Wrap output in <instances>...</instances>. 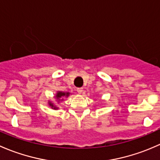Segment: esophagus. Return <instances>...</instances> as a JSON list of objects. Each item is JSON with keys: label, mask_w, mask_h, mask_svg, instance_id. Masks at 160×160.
<instances>
[{"label": "esophagus", "mask_w": 160, "mask_h": 160, "mask_svg": "<svg viewBox=\"0 0 160 160\" xmlns=\"http://www.w3.org/2000/svg\"><path fill=\"white\" fill-rule=\"evenodd\" d=\"M77 92H78V94H82V92H83V88H77Z\"/></svg>", "instance_id": "34e87169"}]
</instances>
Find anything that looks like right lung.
<instances>
[{
  "instance_id": "obj_1",
  "label": "right lung",
  "mask_w": 160,
  "mask_h": 160,
  "mask_svg": "<svg viewBox=\"0 0 160 160\" xmlns=\"http://www.w3.org/2000/svg\"><path fill=\"white\" fill-rule=\"evenodd\" d=\"M69 95H71L70 92H64L62 91H58L57 93L55 95V99L58 101V103H54L52 101H48V105L52 109H55V110H58V104L61 102L64 101V98H68L69 96Z\"/></svg>"
}]
</instances>
